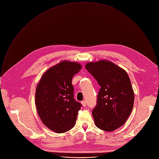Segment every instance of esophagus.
<instances>
[{
    "instance_id": "obj_1",
    "label": "esophagus",
    "mask_w": 159,
    "mask_h": 159,
    "mask_svg": "<svg viewBox=\"0 0 159 159\" xmlns=\"http://www.w3.org/2000/svg\"><path fill=\"white\" fill-rule=\"evenodd\" d=\"M81 104H82V105L84 107H85V106H86V102H85V101H82L81 102Z\"/></svg>"
}]
</instances>
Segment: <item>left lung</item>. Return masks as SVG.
Instances as JSON below:
<instances>
[{
	"instance_id": "obj_1",
	"label": "left lung",
	"mask_w": 159,
	"mask_h": 159,
	"mask_svg": "<svg viewBox=\"0 0 159 159\" xmlns=\"http://www.w3.org/2000/svg\"><path fill=\"white\" fill-rule=\"evenodd\" d=\"M85 67L101 86L92 112L96 126L106 131L119 128L128 118L134 104V91L127 72L106 60L88 62Z\"/></svg>"
}]
</instances>
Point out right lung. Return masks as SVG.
<instances>
[{"mask_svg": "<svg viewBox=\"0 0 159 159\" xmlns=\"http://www.w3.org/2000/svg\"><path fill=\"white\" fill-rule=\"evenodd\" d=\"M81 68L79 63L61 61L49 68L37 85L38 116L45 126L57 133L70 130L75 124L81 104L74 98L72 80Z\"/></svg>", "mask_w": 159, "mask_h": 159, "instance_id": "obj_1", "label": "right lung"}]
</instances>
